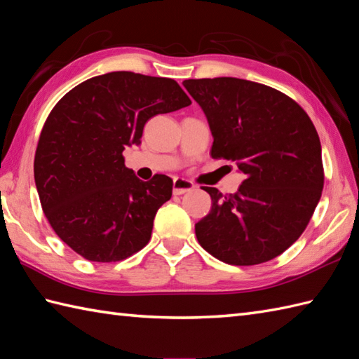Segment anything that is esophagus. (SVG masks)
I'll return each instance as SVG.
<instances>
[{
	"label": "esophagus",
	"instance_id": "34e87169",
	"mask_svg": "<svg viewBox=\"0 0 359 359\" xmlns=\"http://www.w3.org/2000/svg\"><path fill=\"white\" fill-rule=\"evenodd\" d=\"M195 189V184L192 181L184 180V178H175L173 180V194L175 195H182L187 192H192Z\"/></svg>",
	"mask_w": 359,
	"mask_h": 359
}]
</instances>
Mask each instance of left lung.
Wrapping results in <instances>:
<instances>
[{
  "instance_id": "8db88e82",
  "label": "left lung",
  "mask_w": 359,
  "mask_h": 359,
  "mask_svg": "<svg viewBox=\"0 0 359 359\" xmlns=\"http://www.w3.org/2000/svg\"><path fill=\"white\" fill-rule=\"evenodd\" d=\"M209 123L212 158L236 163V194L203 187L212 210L195 224L204 250L233 266L276 258L298 240L320 203L324 170L312 119L287 95L240 78L182 81Z\"/></svg>"
}]
</instances>
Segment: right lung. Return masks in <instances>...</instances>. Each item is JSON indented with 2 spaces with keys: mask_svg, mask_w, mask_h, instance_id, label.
<instances>
[{
  "mask_svg": "<svg viewBox=\"0 0 359 359\" xmlns=\"http://www.w3.org/2000/svg\"><path fill=\"white\" fill-rule=\"evenodd\" d=\"M189 104L175 79L133 72L93 76L57 102L39 135L34 173L46 218L72 250L115 262L149 243L173 182L165 175L141 181L123 152L141 144L150 118Z\"/></svg>",
  "mask_w": 359,
  "mask_h": 359,
  "instance_id": "1",
  "label": "right lung"
}]
</instances>
